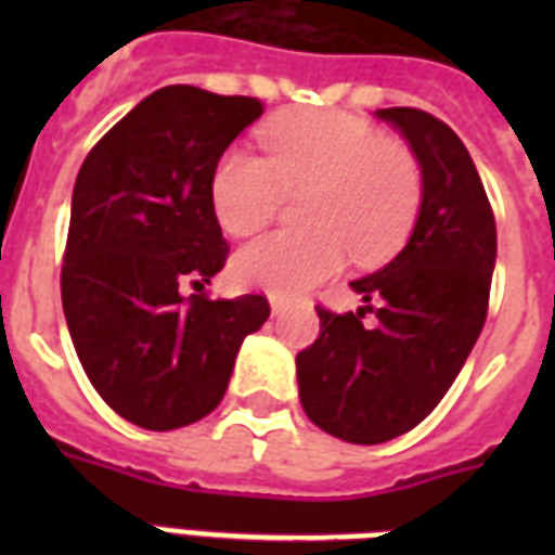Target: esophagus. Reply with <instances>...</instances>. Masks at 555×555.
I'll list each match as a JSON object with an SVG mask.
<instances>
[{"mask_svg": "<svg viewBox=\"0 0 555 555\" xmlns=\"http://www.w3.org/2000/svg\"><path fill=\"white\" fill-rule=\"evenodd\" d=\"M270 311L276 313H285L287 311V299H282V296H270Z\"/></svg>", "mask_w": 555, "mask_h": 555, "instance_id": "esophagus-1", "label": "esophagus"}]
</instances>
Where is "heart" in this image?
Returning <instances> with one entry per match:
<instances>
[{
    "instance_id": "heart-1",
    "label": "heart",
    "mask_w": 555,
    "mask_h": 555,
    "mask_svg": "<svg viewBox=\"0 0 555 555\" xmlns=\"http://www.w3.org/2000/svg\"><path fill=\"white\" fill-rule=\"evenodd\" d=\"M264 158L227 150L209 181L221 230L235 238L259 233L285 195H302L296 221L308 230L276 233L235 253L238 285L299 296L343 270L391 259L421 209V169L412 152L346 112H294L259 134Z\"/></svg>"
}]
</instances>
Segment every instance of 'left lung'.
Instances as JSON below:
<instances>
[{
    "instance_id": "left-lung-1",
    "label": "left lung",
    "mask_w": 555,
    "mask_h": 555,
    "mask_svg": "<svg viewBox=\"0 0 555 555\" xmlns=\"http://www.w3.org/2000/svg\"><path fill=\"white\" fill-rule=\"evenodd\" d=\"M421 164V212L386 268L351 282L357 313H320V337L296 354L299 400L322 431L386 443L440 403L481 334L495 268V218L469 152L421 108H377ZM365 312L378 322L363 326Z\"/></svg>"
}]
</instances>
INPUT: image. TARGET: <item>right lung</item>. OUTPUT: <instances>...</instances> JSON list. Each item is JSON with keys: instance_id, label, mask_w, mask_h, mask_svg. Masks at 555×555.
I'll return each instance as SVG.
<instances>
[{"instance_id": "1", "label": "right lung", "mask_w": 555, "mask_h": 555, "mask_svg": "<svg viewBox=\"0 0 555 555\" xmlns=\"http://www.w3.org/2000/svg\"><path fill=\"white\" fill-rule=\"evenodd\" d=\"M253 98L195 86L152 91L82 160L65 244L63 311L98 395L134 426L169 431L207 417L264 296H184L227 261L209 201L212 169L261 117Z\"/></svg>"}]
</instances>
